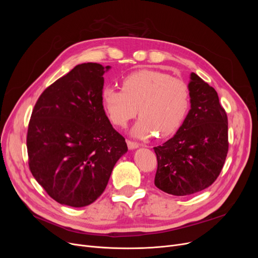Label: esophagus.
Masks as SVG:
<instances>
[{"instance_id":"1","label":"esophagus","mask_w":258,"mask_h":258,"mask_svg":"<svg viewBox=\"0 0 258 258\" xmlns=\"http://www.w3.org/2000/svg\"><path fill=\"white\" fill-rule=\"evenodd\" d=\"M126 143H127V146L130 150H135V148L139 147V143L138 142H135V141H132V140H126Z\"/></svg>"}]
</instances>
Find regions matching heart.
<instances>
[{
    "instance_id": "1",
    "label": "heart",
    "mask_w": 258,
    "mask_h": 258,
    "mask_svg": "<svg viewBox=\"0 0 258 258\" xmlns=\"http://www.w3.org/2000/svg\"><path fill=\"white\" fill-rule=\"evenodd\" d=\"M101 102L115 125L125 126L138 114L141 117L132 130L134 136L147 138L173 134L183 123L190 98L187 85L164 72L141 70L122 79V90L104 87Z\"/></svg>"
}]
</instances>
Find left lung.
I'll use <instances>...</instances> for the list:
<instances>
[{
    "label": "left lung",
    "instance_id": "obj_1",
    "mask_svg": "<svg viewBox=\"0 0 258 258\" xmlns=\"http://www.w3.org/2000/svg\"><path fill=\"white\" fill-rule=\"evenodd\" d=\"M191 108L174 136L154 147L155 185L172 196L204 190L220 175L228 154V118L216 91L196 73L188 84Z\"/></svg>",
    "mask_w": 258,
    "mask_h": 258
}]
</instances>
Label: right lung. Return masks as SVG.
Masks as SVG:
<instances>
[{
  "instance_id": "right-lung-1",
  "label": "right lung",
  "mask_w": 258,
  "mask_h": 258,
  "mask_svg": "<svg viewBox=\"0 0 258 258\" xmlns=\"http://www.w3.org/2000/svg\"><path fill=\"white\" fill-rule=\"evenodd\" d=\"M100 63L77 64L37 99L27 133L29 168L59 204L85 207L104 191L116 162L127 152L101 102Z\"/></svg>"
}]
</instances>
